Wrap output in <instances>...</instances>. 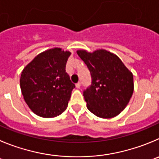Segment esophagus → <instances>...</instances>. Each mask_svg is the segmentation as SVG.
Instances as JSON below:
<instances>
[{"instance_id": "obj_1", "label": "esophagus", "mask_w": 159, "mask_h": 159, "mask_svg": "<svg viewBox=\"0 0 159 159\" xmlns=\"http://www.w3.org/2000/svg\"><path fill=\"white\" fill-rule=\"evenodd\" d=\"M75 86H76V88L79 89V88H80V86H81V83H80V82H78V83H77L76 84H75Z\"/></svg>"}]
</instances>
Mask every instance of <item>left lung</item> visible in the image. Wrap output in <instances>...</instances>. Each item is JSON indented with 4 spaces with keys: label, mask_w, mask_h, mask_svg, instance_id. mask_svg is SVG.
<instances>
[{
    "label": "left lung",
    "mask_w": 159,
    "mask_h": 159,
    "mask_svg": "<svg viewBox=\"0 0 159 159\" xmlns=\"http://www.w3.org/2000/svg\"><path fill=\"white\" fill-rule=\"evenodd\" d=\"M88 66L92 84L84 91L87 108L97 117L111 118L125 108L134 90L133 75L118 56L105 49L78 50Z\"/></svg>",
    "instance_id": "left-lung-1"
}]
</instances>
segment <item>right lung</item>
I'll return each instance as SVG.
<instances>
[{
    "instance_id": "obj_1",
    "label": "right lung",
    "mask_w": 159,
    "mask_h": 159,
    "mask_svg": "<svg viewBox=\"0 0 159 159\" xmlns=\"http://www.w3.org/2000/svg\"><path fill=\"white\" fill-rule=\"evenodd\" d=\"M71 52L53 48L38 54L23 70L20 88L30 109L42 118H54L66 109L75 84L66 72Z\"/></svg>"
}]
</instances>
